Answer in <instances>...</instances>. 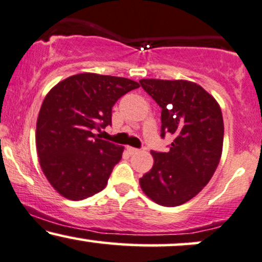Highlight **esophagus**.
<instances>
[{
    "label": "esophagus",
    "mask_w": 262,
    "mask_h": 262,
    "mask_svg": "<svg viewBox=\"0 0 262 262\" xmlns=\"http://www.w3.org/2000/svg\"><path fill=\"white\" fill-rule=\"evenodd\" d=\"M127 150L130 155H136V153L140 152V149L138 148H135V147H127Z\"/></svg>",
    "instance_id": "34e87169"
}]
</instances>
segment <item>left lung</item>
I'll return each mask as SVG.
<instances>
[{"instance_id":"obj_1","label":"left lung","mask_w":262,"mask_h":262,"mask_svg":"<svg viewBox=\"0 0 262 262\" xmlns=\"http://www.w3.org/2000/svg\"><path fill=\"white\" fill-rule=\"evenodd\" d=\"M162 109V138L174 136L168 152L152 150L155 164L140 179L156 204L175 207L195 198L216 171L223 148V116L218 103L190 81L141 79Z\"/></svg>"}]
</instances>
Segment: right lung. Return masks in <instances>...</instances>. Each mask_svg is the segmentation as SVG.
<instances>
[{
    "mask_svg": "<svg viewBox=\"0 0 262 262\" xmlns=\"http://www.w3.org/2000/svg\"><path fill=\"white\" fill-rule=\"evenodd\" d=\"M138 87L122 77L79 73L46 95L36 121V152L46 179L63 198L79 201L106 186L124 147L95 131L112 125L114 104Z\"/></svg>",
    "mask_w": 262,
    "mask_h": 262,
    "instance_id": "add662e5",
    "label": "right lung"
}]
</instances>
